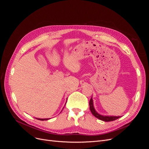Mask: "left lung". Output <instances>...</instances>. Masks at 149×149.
Listing matches in <instances>:
<instances>
[{"label":"left lung","instance_id":"8db88e82","mask_svg":"<svg viewBox=\"0 0 149 149\" xmlns=\"http://www.w3.org/2000/svg\"><path fill=\"white\" fill-rule=\"evenodd\" d=\"M89 109L90 111H91V113L94 116H95L96 118L100 119L101 120L105 121V122H109V121H113L116 119H119L120 117H116V116H104L102 115L99 114L97 112L95 111L93 106V101L92 100V97L91 98V100L89 101Z\"/></svg>","mask_w":149,"mask_h":149}]
</instances>
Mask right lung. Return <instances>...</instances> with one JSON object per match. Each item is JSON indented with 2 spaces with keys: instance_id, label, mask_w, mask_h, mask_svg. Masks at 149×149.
Masks as SVG:
<instances>
[{
  "instance_id": "add662e5",
  "label": "right lung",
  "mask_w": 149,
  "mask_h": 149,
  "mask_svg": "<svg viewBox=\"0 0 149 149\" xmlns=\"http://www.w3.org/2000/svg\"><path fill=\"white\" fill-rule=\"evenodd\" d=\"M38 120H48V119H38Z\"/></svg>"
}]
</instances>
